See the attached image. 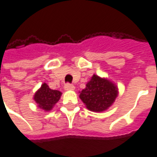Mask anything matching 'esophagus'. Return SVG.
<instances>
[{
    "label": "esophagus",
    "instance_id": "1",
    "mask_svg": "<svg viewBox=\"0 0 157 157\" xmlns=\"http://www.w3.org/2000/svg\"><path fill=\"white\" fill-rule=\"evenodd\" d=\"M64 88L66 90H73V89H75V86L73 84H70V83H66L64 85Z\"/></svg>",
    "mask_w": 157,
    "mask_h": 157
}]
</instances>
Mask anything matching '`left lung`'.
<instances>
[{
  "label": "left lung",
  "mask_w": 157,
  "mask_h": 157,
  "mask_svg": "<svg viewBox=\"0 0 157 157\" xmlns=\"http://www.w3.org/2000/svg\"><path fill=\"white\" fill-rule=\"evenodd\" d=\"M118 89L108 80L94 75L80 94V98L87 108L94 112H102L114 102Z\"/></svg>",
  "instance_id": "left-lung-1"
}]
</instances>
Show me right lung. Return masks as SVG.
Instances as JSON below:
<instances>
[{
  "instance_id": "right-lung-1",
  "label": "right lung",
  "mask_w": 157,
  "mask_h": 157,
  "mask_svg": "<svg viewBox=\"0 0 157 157\" xmlns=\"http://www.w3.org/2000/svg\"><path fill=\"white\" fill-rule=\"evenodd\" d=\"M61 94L62 93L60 91L51 89L46 83H44L35 94L34 100L40 108L50 111L53 105L59 101Z\"/></svg>"
}]
</instances>
